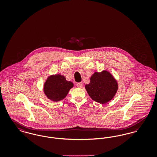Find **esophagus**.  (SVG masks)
Here are the masks:
<instances>
[{
    "mask_svg": "<svg viewBox=\"0 0 157 157\" xmlns=\"http://www.w3.org/2000/svg\"><path fill=\"white\" fill-rule=\"evenodd\" d=\"M82 86H83V83L82 82H80V83H77V86L78 88H82Z\"/></svg>",
    "mask_w": 157,
    "mask_h": 157,
    "instance_id": "esophagus-1",
    "label": "esophagus"
}]
</instances>
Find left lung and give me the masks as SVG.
<instances>
[{"label": "left lung", "instance_id": "obj_1", "mask_svg": "<svg viewBox=\"0 0 157 157\" xmlns=\"http://www.w3.org/2000/svg\"><path fill=\"white\" fill-rule=\"evenodd\" d=\"M85 89L91 99L101 104H104L115 97L118 89L117 81L108 71L95 72L90 78V83Z\"/></svg>", "mask_w": 157, "mask_h": 157}]
</instances>
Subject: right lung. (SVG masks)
<instances>
[{"label": "right lung", "instance_id": "1", "mask_svg": "<svg viewBox=\"0 0 157 157\" xmlns=\"http://www.w3.org/2000/svg\"><path fill=\"white\" fill-rule=\"evenodd\" d=\"M74 83L67 81L63 75L55 74L49 76L44 85L46 97L53 102H58L67 97Z\"/></svg>", "mask_w": 157, "mask_h": 157}]
</instances>
